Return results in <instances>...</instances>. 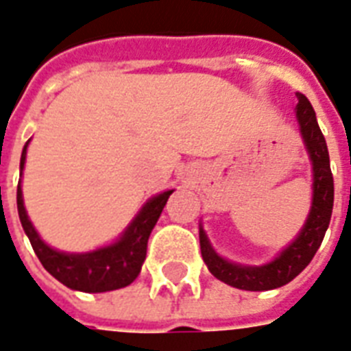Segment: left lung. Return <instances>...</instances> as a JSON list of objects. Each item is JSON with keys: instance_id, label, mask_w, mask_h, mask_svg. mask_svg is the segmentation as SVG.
<instances>
[{"instance_id": "left-lung-1", "label": "left lung", "mask_w": 351, "mask_h": 351, "mask_svg": "<svg viewBox=\"0 0 351 351\" xmlns=\"http://www.w3.org/2000/svg\"><path fill=\"white\" fill-rule=\"evenodd\" d=\"M297 121L304 145L313 165V201L306 223L289 245L265 265H241L225 260L214 251L205 230L199 229L201 256L208 271L218 280L245 291H269L289 284L295 276L308 267L324 240L333 210V176L330 168V154L315 117L313 106L302 93H297Z\"/></svg>"}]
</instances>
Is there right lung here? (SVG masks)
<instances>
[{
	"instance_id": "1",
	"label": "right lung",
	"mask_w": 351,
	"mask_h": 351,
	"mask_svg": "<svg viewBox=\"0 0 351 351\" xmlns=\"http://www.w3.org/2000/svg\"><path fill=\"white\" fill-rule=\"evenodd\" d=\"M29 145V143H27ZM27 145L21 152L20 168L23 172L25 165ZM173 190H167L159 195H154L138 210L133 221L126 227L122 236L115 243L108 247H100L97 251L82 252V254H69V252L54 251L38 236L36 229L32 227L31 219L27 216L23 195H21V181L18 183L16 203L20 214L21 227L29 236L32 249L36 252L42 265L53 274L54 278L64 286L84 293H104L121 289L132 284L137 278L146 258V247L152 229L156 227L157 219L161 216L162 208L167 205L168 197Z\"/></svg>"
}]
</instances>
